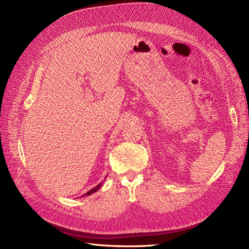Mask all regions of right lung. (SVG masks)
<instances>
[{"mask_svg":"<svg viewBox=\"0 0 249 249\" xmlns=\"http://www.w3.org/2000/svg\"><path fill=\"white\" fill-rule=\"evenodd\" d=\"M102 185H103V183H101V184H99V185H97V186H95L94 188H92V189L91 190H89L87 193H85L84 195H83V196H85V195H86V196H88V195H90V194H92V193H94V192H96L97 190H99L100 189V188L102 187Z\"/></svg>","mask_w":249,"mask_h":249,"instance_id":"right-lung-1","label":"right lung"}]
</instances>
